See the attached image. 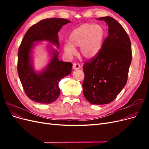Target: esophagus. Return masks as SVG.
I'll return each mask as SVG.
<instances>
[{
    "label": "esophagus",
    "instance_id": "34e87169",
    "mask_svg": "<svg viewBox=\"0 0 149 149\" xmlns=\"http://www.w3.org/2000/svg\"><path fill=\"white\" fill-rule=\"evenodd\" d=\"M73 68L74 70H79L80 68V65L78 63H74L73 65Z\"/></svg>",
    "mask_w": 149,
    "mask_h": 149
}]
</instances>
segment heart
<instances>
[{
	"instance_id": "b5f03b06",
	"label": "heart",
	"mask_w": 149,
	"mask_h": 149,
	"mask_svg": "<svg viewBox=\"0 0 149 149\" xmlns=\"http://www.w3.org/2000/svg\"><path fill=\"white\" fill-rule=\"evenodd\" d=\"M106 31L101 25L86 23L71 31L69 42L63 45V49L69 56L74 55L75 47H80V53L87 59L95 57L101 49Z\"/></svg>"
}]
</instances>
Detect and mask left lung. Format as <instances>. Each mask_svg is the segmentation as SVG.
<instances>
[{
  "label": "left lung",
  "instance_id": "8db88e82",
  "mask_svg": "<svg viewBox=\"0 0 149 149\" xmlns=\"http://www.w3.org/2000/svg\"><path fill=\"white\" fill-rule=\"evenodd\" d=\"M97 20L106 22L109 35L100 53L84 63L83 89L88 102L101 105L113 101L127 83L132 50L129 36L118 22L108 16Z\"/></svg>",
  "mask_w": 149,
  "mask_h": 149
}]
</instances>
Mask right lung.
Wrapping results in <instances>:
<instances>
[{"mask_svg":"<svg viewBox=\"0 0 149 149\" xmlns=\"http://www.w3.org/2000/svg\"><path fill=\"white\" fill-rule=\"evenodd\" d=\"M71 21L60 18L44 19L34 24L22 39L18 52L17 71L24 91L34 102L49 104L55 101L60 94V81L71 73L72 63L59 60L58 52L50 45L52 57L45 69L40 73L34 70L31 53L35 42L43 40L60 46L58 33Z\"/></svg>","mask_w":149,"mask_h":149,"instance_id":"obj_1","label":"right lung"}]
</instances>
